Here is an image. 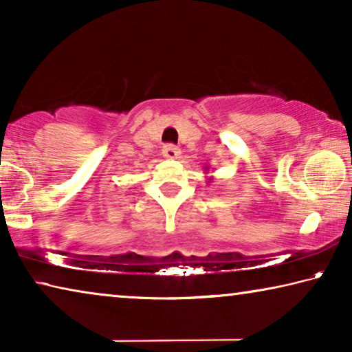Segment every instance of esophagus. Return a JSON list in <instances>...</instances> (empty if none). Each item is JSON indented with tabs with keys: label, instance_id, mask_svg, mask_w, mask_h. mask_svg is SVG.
<instances>
[{
	"label": "esophagus",
	"instance_id": "obj_1",
	"mask_svg": "<svg viewBox=\"0 0 352 352\" xmlns=\"http://www.w3.org/2000/svg\"><path fill=\"white\" fill-rule=\"evenodd\" d=\"M162 153H163V157H164L166 160H177L178 157H180L182 152H180V148L175 147V146L166 144V146L163 147Z\"/></svg>",
	"mask_w": 352,
	"mask_h": 352
}]
</instances>
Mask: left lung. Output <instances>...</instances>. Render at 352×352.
<instances>
[{
	"label": "left lung",
	"instance_id": "1",
	"mask_svg": "<svg viewBox=\"0 0 352 352\" xmlns=\"http://www.w3.org/2000/svg\"><path fill=\"white\" fill-rule=\"evenodd\" d=\"M205 174H210V168H205ZM212 180H214L212 175H208V177H206V182H208V183H211Z\"/></svg>",
	"mask_w": 352,
	"mask_h": 352
}]
</instances>
